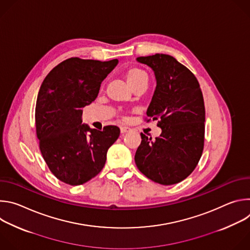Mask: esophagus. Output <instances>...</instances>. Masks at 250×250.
I'll return each instance as SVG.
<instances>
[{"label":"esophagus","mask_w":250,"mask_h":250,"mask_svg":"<svg viewBox=\"0 0 250 250\" xmlns=\"http://www.w3.org/2000/svg\"><path fill=\"white\" fill-rule=\"evenodd\" d=\"M130 131V128L128 126H122L121 127V132L122 133H125V132H128Z\"/></svg>","instance_id":"esophagus-1"}]
</instances>
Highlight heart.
Listing matches in <instances>:
<instances>
[{"instance_id": "heart-1", "label": "heart", "mask_w": 250, "mask_h": 250, "mask_svg": "<svg viewBox=\"0 0 250 250\" xmlns=\"http://www.w3.org/2000/svg\"><path fill=\"white\" fill-rule=\"evenodd\" d=\"M126 80L130 87L134 89L136 86L140 85L144 82H147V74L144 70L138 67H131L129 68L125 73Z\"/></svg>"}]
</instances>
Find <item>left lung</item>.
Returning <instances> with one entry per match:
<instances>
[{
    "label": "left lung",
    "instance_id": "1",
    "mask_svg": "<svg viewBox=\"0 0 250 250\" xmlns=\"http://www.w3.org/2000/svg\"><path fill=\"white\" fill-rule=\"evenodd\" d=\"M137 61L154 71L157 85L146 122L158 120L162 132L154 140L140 133L135 164L156 183H179L194 171L204 149L206 112L200 84L173 56L155 54L138 57Z\"/></svg>",
    "mask_w": 250,
    "mask_h": 250
}]
</instances>
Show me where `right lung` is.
<instances>
[{"mask_svg":"<svg viewBox=\"0 0 250 250\" xmlns=\"http://www.w3.org/2000/svg\"><path fill=\"white\" fill-rule=\"evenodd\" d=\"M118 59L68 58L44 78L35 105L40 149L51 173L68 185H82L104 166L106 151L120 136L117 125L103 130L82 124V108L99 94Z\"/></svg>","mask_w":250,"mask_h":250,"instance_id":"add662e5","label":"right lung"}]
</instances>
